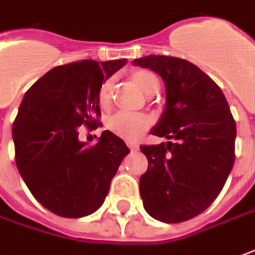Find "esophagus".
<instances>
[{"instance_id":"esophagus-1","label":"esophagus","mask_w":255,"mask_h":255,"mask_svg":"<svg viewBox=\"0 0 255 255\" xmlns=\"http://www.w3.org/2000/svg\"><path fill=\"white\" fill-rule=\"evenodd\" d=\"M128 147L130 148L131 151H137L139 150V144L133 143V141H128Z\"/></svg>"}]
</instances>
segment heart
Returning <instances> with one entry per match:
<instances>
[{
  "label": "heart",
  "mask_w": 255,
  "mask_h": 255,
  "mask_svg": "<svg viewBox=\"0 0 255 255\" xmlns=\"http://www.w3.org/2000/svg\"><path fill=\"white\" fill-rule=\"evenodd\" d=\"M131 81L139 88L140 91L146 95H151L158 91L160 83L157 77L146 71V70H137L131 74ZM112 87L114 83L112 80H107L101 85L100 92H98V100H100L101 107H108L111 102V95H112ZM150 125V119L146 115L141 114H133V112H118L112 115L108 121V128L109 130L114 131L119 137L133 140L139 137L143 131L147 129Z\"/></svg>",
  "instance_id": "obj_1"
}]
</instances>
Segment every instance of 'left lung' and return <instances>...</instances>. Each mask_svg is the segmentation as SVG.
Returning <instances> with one entry per match:
<instances>
[{"instance_id":"1","label":"left lung","mask_w":255,"mask_h":255,"mask_svg":"<svg viewBox=\"0 0 255 255\" xmlns=\"http://www.w3.org/2000/svg\"><path fill=\"white\" fill-rule=\"evenodd\" d=\"M133 64L165 85V107L150 133L168 141L140 146L148 161L140 177L143 206L164 223L192 219L211 206L233 168L235 119L218 84L195 64L160 54Z\"/></svg>"}]
</instances>
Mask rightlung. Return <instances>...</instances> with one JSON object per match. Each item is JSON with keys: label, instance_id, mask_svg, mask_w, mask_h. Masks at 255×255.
<instances>
[{"label": "right lung", "instance_id": "obj_1", "mask_svg": "<svg viewBox=\"0 0 255 255\" xmlns=\"http://www.w3.org/2000/svg\"><path fill=\"white\" fill-rule=\"evenodd\" d=\"M126 59L81 60L57 66L29 88L12 126L15 161L29 191L63 218L98 211L119 165L130 150L104 130L95 146L78 140V128H95L98 92Z\"/></svg>", "mask_w": 255, "mask_h": 255}]
</instances>
